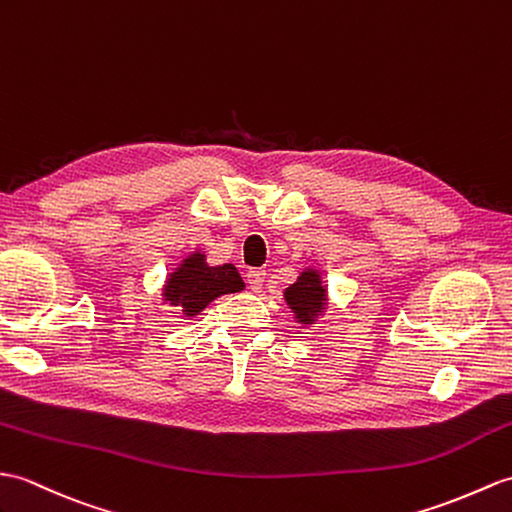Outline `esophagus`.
<instances>
[{"label":"esophagus","mask_w":512,"mask_h":512,"mask_svg":"<svg viewBox=\"0 0 512 512\" xmlns=\"http://www.w3.org/2000/svg\"><path fill=\"white\" fill-rule=\"evenodd\" d=\"M246 281H248V285H251L253 292H261V290H264V283H266V270H259V268L248 270Z\"/></svg>","instance_id":"34e87169"}]
</instances>
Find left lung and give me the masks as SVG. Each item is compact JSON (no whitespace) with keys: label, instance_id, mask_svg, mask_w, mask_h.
<instances>
[{"label":"left lung","instance_id":"1","mask_svg":"<svg viewBox=\"0 0 512 512\" xmlns=\"http://www.w3.org/2000/svg\"><path fill=\"white\" fill-rule=\"evenodd\" d=\"M283 301L301 329L316 327L329 307V288L323 272L312 264L303 266L296 281L283 290Z\"/></svg>","mask_w":512,"mask_h":512}]
</instances>
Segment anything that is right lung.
<instances>
[{
    "mask_svg": "<svg viewBox=\"0 0 512 512\" xmlns=\"http://www.w3.org/2000/svg\"><path fill=\"white\" fill-rule=\"evenodd\" d=\"M246 288L235 264H209L205 248H194L187 253L181 264L163 281L161 301L187 318L205 312L209 303L224 294H235Z\"/></svg>",
    "mask_w": 512,
    "mask_h": 512,
    "instance_id": "add662e5",
    "label": "right lung"
}]
</instances>
